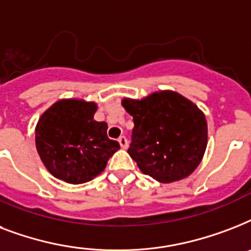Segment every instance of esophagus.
Here are the masks:
<instances>
[{
  "label": "esophagus",
  "instance_id": "1",
  "mask_svg": "<svg viewBox=\"0 0 251 251\" xmlns=\"http://www.w3.org/2000/svg\"><path fill=\"white\" fill-rule=\"evenodd\" d=\"M118 142H120V145H121L122 149H127L129 142H127V138H126L125 135H121V137L118 138Z\"/></svg>",
  "mask_w": 251,
  "mask_h": 251
}]
</instances>
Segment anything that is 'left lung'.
Returning a JSON list of instances; mask_svg holds the SVG:
<instances>
[{
    "instance_id": "obj_1",
    "label": "left lung",
    "mask_w": 251,
    "mask_h": 251,
    "mask_svg": "<svg viewBox=\"0 0 251 251\" xmlns=\"http://www.w3.org/2000/svg\"><path fill=\"white\" fill-rule=\"evenodd\" d=\"M122 106L134 121L127 152L145 175L168 183L194 172L206 151L207 122L193 102L161 91L142 100L124 99Z\"/></svg>"
}]
</instances>
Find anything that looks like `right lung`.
I'll return each instance as SVG.
<instances>
[{
	"mask_svg": "<svg viewBox=\"0 0 251 251\" xmlns=\"http://www.w3.org/2000/svg\"><path fill=\"white\" fill-rule=\"evenodd\" d=\"M95 112V102L60 100L37 122L36 149L41 161L65 182H88L120 150V143L106 135V122L94 120Z\"/></svg>",
	"mask_w": 251,
	"mask_h": 251,
	"instance_id": "obj_1",
	"label": "right lung"
}]
</instances>
